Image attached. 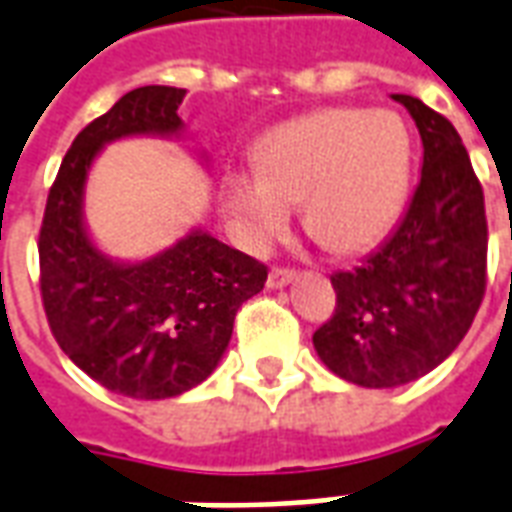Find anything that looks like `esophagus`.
<instances>
[{"label":"esophagus","mask_w":512,"mask_h":512,"mask_svg":"<svg viewBox=\"0 0 512 512\" xmlns=\"http://www.w3.org/2000/svg\"><path fill=\"white\" fill-rule=\"evenodd\" d=\"M295 279V271L293 268H282V266H274L271 271H268V287H274V290H279V287L290 285Z\"/></svg>","instance_id":"34e87169"}]
</instances>
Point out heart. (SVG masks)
Listing matches in <instances>:
<instances>
[{
    "mask_svg": "<svg viewBox=\"0 0 512 512\" xmlns=\"http://www.w3.org/2000/svg\"><path fill=\"white\" fill-rule=\"evenodd\" d=\"M410 132L396 113L323 108L279 124L255 149L257 176L230 173L225 211L263 249L304 206L306 233L333 255L366 252L399 217L410 184Z\"/></svg>",
    "mask_w": 512,
    "mask_h": 512,
    "instance_id": "heart-1",
    "label": "heart"
}]
</instances>
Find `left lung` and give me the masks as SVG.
<instances>
[{
    "label": "left lung",
    "instance_id": "8db88e82",
    "mask_svg": "<svg viewBox=\"0 0 512 512\" xmlns=\"http://www.w3.org/2000/svg\"><path fill=\"white\" fill-rule=\"evenodd\" d=\"M423 140L420 184L388 241L336 271V309L314 331L320 361L363 388H396L456 350L486 295L483 187L461 135L418 97L393 94Z\"/></svg>",
    "mask_w": 512,
    "mask_h": 512
}]
</instances>
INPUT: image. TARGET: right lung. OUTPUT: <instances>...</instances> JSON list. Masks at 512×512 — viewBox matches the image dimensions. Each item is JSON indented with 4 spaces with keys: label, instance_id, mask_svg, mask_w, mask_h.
<instances>
[{
    "label": "right lung",
    "instance_id": "1",
    "mask_svg": "<svg viewBox=\"0 0 512 512\" xmlns=\"http://www.w3.org/2000/svg\"><path fill=\"white\" fill-rule=\"evenodd\" d=\"M187 89L140 86L89 121L45 200L40 252L43 309L64 355L130 399H170L217 369L236 312L266 285L268 268L195 230L146 263L102 257L81 219L86 170L108 140L181 130Z\"/></svg>",
    "mask_w": 512,
    "mask_h": 512
}]
</instances>
